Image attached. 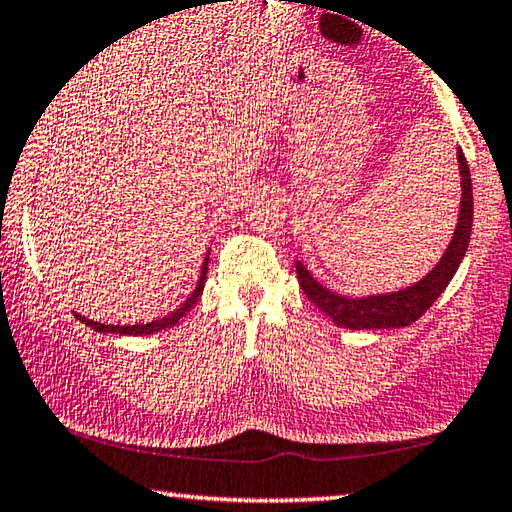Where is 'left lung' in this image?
<instances>
[{
    "label": "left lung",
    "instance_id": "obj_1",
    "mask_svg": "<svg viewBox=\"0 0 512 512\" xmlns=\"http://www.w3.org/2000/svg\"><path fill=\"white\" fill-rule=\"evenodd\" d=\"M459 174H461V208L459 221L450 239V246L445 248L443 257L439 259L430 273L416 284L403 288V291L383 293V295H367V297H347L329 291L313 275L306 271L302 262H295L297 282H300L306 297L318 306L322 313L345 329H396L407 327L416 322L421 315L436 302L445 286L457 273L463 255H466L470 244L472 230V181L468 161L463 152H457Z\"/></svg>",
    "mask_w": 512,
    "mask_h": 512
}]
</instances>
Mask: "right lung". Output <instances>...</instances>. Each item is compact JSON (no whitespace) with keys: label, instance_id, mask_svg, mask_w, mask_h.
<instances>
[{"label":"right lung","instance_id":"1","mask_svg":"<svg viewBox=\"0 0 512 512\" xmlns=\"http://www.w3.org/2000/svg\"><path fill=\"white\" fill-rule=\"evenodd\" d=\"M206 275H208V257H206V262H203L201 277H199L197 288H194L192 295L179 306V309L172 311L170 315H165V318H161V320H154V322H147V324H125V327H120V324H116V327H114V324L94 322V320H89V318H85V315H78V313H76V318L85 322L87 327H91V329L98 331V333H123V336H150V333L163 331L167 327H174V324L179 322L183 315L192 309L194 304H197V300H199L201 293H203V284H206Z\"/></svg>","mask_w":512,"mask_h":512}]
</instances>
